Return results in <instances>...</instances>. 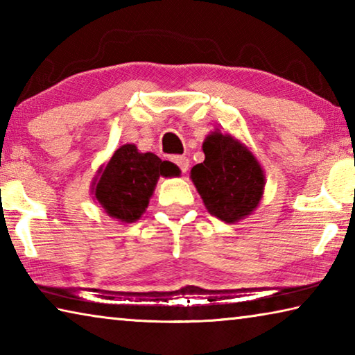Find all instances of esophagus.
Instances as JSON below:
<instances>
[{
  "mask_svg": "<svg viewBox=\"0 0 355 355\" xmlns=\"http://www.w3.org/2000/svg\"><path fill=\"white\" fill-rule=\"evenodd\" d=\"M172 161L180 167V171H182L183 173H186V171H188L189 159L186 158V156H172Z\"/></svg>",
  "mask_w": 355,
  "mask_h": 355,
  "instance_id": "obj_1",
  "label": "esophagus"
}]
</instances>
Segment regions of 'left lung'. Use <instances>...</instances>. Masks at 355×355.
<instances>
[{
	"instance_id": "8db88e82",
	"label": "left lung",
	"mask_w": 355,
	"mask_h": 355,
	"mask_svg": "<svg viewBox=\"0 0 355 355\" xmlns=\"http://www.w3.org/2000/svg\"><path fill=\"white\" fill-rule=\"evenodd\" d=\"M205 161L191 169V180L208 213L236 224L255 211L266 177L249 147L230 133L214 130L202 146Z\"/></svg>"
}]
</instances>
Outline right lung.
<instances>
[{"label":"right lung","instance_id":"add662e5","mask_svg":"<svg viewBox=\"0 0 355 355\" xmlns=\"http://www.w3.org/2000/svg\"><path fill=\"white\" fill-rule=\"evenodd\" d=\"M180 169L155 153H142L135 144L120 146L92 182L94 200L107 216L123 224L142 218L159 177H178Z\"/></svg>","mask_w":355,"mask_h":355}]
</instances>
